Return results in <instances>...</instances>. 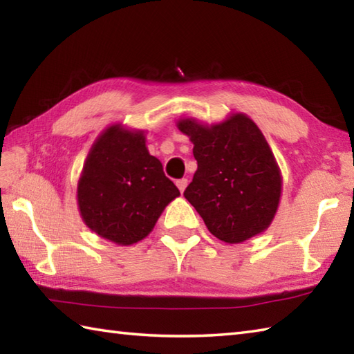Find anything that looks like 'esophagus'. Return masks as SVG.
I'll return each mask as SVG.
<instances>
[{"label": "esophagus", "instance_id": "esophagus-1", "mask_svg": "<svg viewBox=\"0 0 354 354\" xmlns=\"http://www.w3.org/2000/svg\"><path fill=\"white\" fill-rule=\"evenodd\" d=\"M176 185H178V189H179V192H181V193H184V190L187 189V185H189V179H185V178H183V179H179V181H176Z\"/></svg>", "mask_w": 354, "mask_h": 354}]
</instances>
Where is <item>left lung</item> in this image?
<instances>
[{"instance_id":"8db88e82","label":"left lung","mask_w":354,"mask_h":354,"mask_svg":"<svg viewBox=\"0 0 354 354\" xmlns=\"http://www.w3.org/2000/svg\"><path fill=\"white\" fill-rule=\"evenodd\" d=\"M193 142L198 170L184 192L208 231L225 243H243L265 232L280 207L283 176L265 135L243 112L219 123L179 118Z\"/></svg>"}]
</instances>
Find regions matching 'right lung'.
Returning <instances> with one entry per match:
<instances>
[{"mask_svg":"<svg viewBox=\"0 0 354 354\" xmlns=\"http://www.w3.org/2000/svg\"><path fill=\"white\" fill-rule=\"evenodd\" d=\"M82 221L97 236L118 246L138 243L152 232L179 190L149 153L146 131L112 123L86 155L77 181Z\"/></svg>","mask_w":354,"mask_h":354,"instance_id":"add662e5","label":"right lung"}]
</instances>
